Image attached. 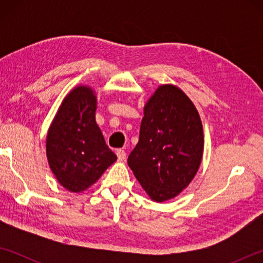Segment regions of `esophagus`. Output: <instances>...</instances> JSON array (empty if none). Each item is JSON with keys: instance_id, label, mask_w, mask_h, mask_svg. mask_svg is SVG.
I'll use <instances>...</instances> for the list:
<instances>
[{"instance_id": "obj_1", "label": "esophagus", "mask_w": 263, "mask_h": 263, "mask_svg": "<svg viewBox=\"0 0 263 263\" xmlns=\"http://www.w3.org/2000/svg\"><path fill=\"white\" fill-rule=\"evenodd\" d=\"M116 154H117L118 157V161H124V160L126 159V152L122 148L117 149V152H116Z\"/></svg>"}]
</instances>
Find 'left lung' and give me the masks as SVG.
<instances>
[{"label":"left lung","mask_w":263,"mask_h":263,"mask_svg":"<svg viewBox=\"0 0 263 263\" xmlns=\"http://www.w3.org/2000/svg\"><path fill=\"white\" fill-rule=\"evenodd\" d=\"M203 148V126L196 106L179 87L162 84L144 106L139 141L127 164L149 198L164 202L193 181Z\"/></svg>","instance_id":"obj_1"}]
</instances>
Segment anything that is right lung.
<instances>
[{
    "mask_svg": "<svg viewBox=\"0 0 263 263\" xmlns=\"http://www.w3.org/2000/svg\"><path fill=\"white\" fill-rule=\"evenodd\" d=\"M96 108L95 91L88 86L75 87L47 132L48 164L58 182L72 193L87 190L117 160L96 124Z\"/></svg>",
    "mask_w": 263,
    "mask_h": 263,
    "instance_id": "right-lung-1",
    "label": "right lung"
}]
</instances>
